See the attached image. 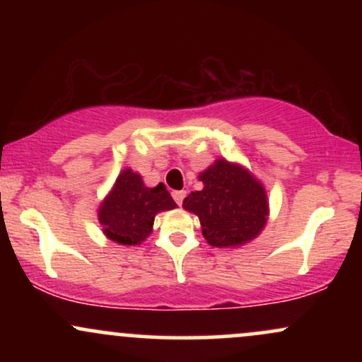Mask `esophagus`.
Returning a JSON list of instances; mask_svg holds the SVG:
<instances>
[{
	"label": "esophagus",
	"instance_id": "obj_1",
	"mask_svg": "<svg viewBox=\"0 0 362 362\" xmlns=\"http://www.w3.org/2000/svg\"><path fill=\"white\" fill-rule=\"evenodd\" d=\"M185 190H175V192H173L172 195H173V199H175V202L178 206H182V202H184V199H185Z\"/></svg>",
	"mask_w": 362,
	"mask_h": 362
}]
</instances>
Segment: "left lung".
Returning <instances> with one entry per match:
<instances>
[{
  "instance_id": "left-lung-1",
  "label": "left lung",
  "mask_w": 362,
  "mask_h": 362,
  "mask_svg": "<svg viewBox=\"0 0 362 362\" xmlns=\"http://www.w3.org/2000/svg\"><path fill=\"white\" fill-rule=\"evenodd\" d=\"M199 180L202 190L190 192L182 206L197 214L207 243L228 248L257 238L269 216L264 185L242 165L224 158L204 170Z\"/></svg>"
}]
</instances>
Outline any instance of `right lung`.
<instances>
[{
	"label": "right lung",
	"mask_w": 362,
	"mask_h": 362,
	"mask_svg": "<svg viewBox=\"0 0 362 362\" xmlns=\"http://www.w3.org/2000/svg\"><path fill=\"white\" fill-rule=\"evenodd\" d=\"M177 204L163 184L146 187L139 173L126 168L98 209L103 233L120 245H141L153 231L155 216Z\"/></svg>",
	"instance_id": "obj_1"
}]
</instances>
